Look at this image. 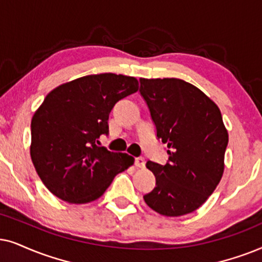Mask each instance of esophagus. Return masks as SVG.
Here are the masks:
<instances>
[{
	"instance_id": "esophagus-1",
	"label": "esophagus",
	"mask_w": 262,
	"mask_h": 262,
	"mask_svg": "<svg viewBox=\"0 0 262 262\" xmlns=\"http://www.w3.org/2000/svg\"><path fill=\"white\" fill-rule=\"evenodd\" d=\"M135 165H137L138 167H144L145 166V159L142 158V157H137L134 160Z\"/></svg>"
}]
</instances>
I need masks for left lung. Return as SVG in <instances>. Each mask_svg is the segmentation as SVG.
Instances as JSON below:
<instances>
[{
  "label": "left lung",
  "instance_id": "8db88e82",
  "mask_svg": "<svg viewBox=\"0 0 262 262\" xmlns=\"http://www.w3.org/2000/svg\"><path fill=\"white\" fill-rule=\"evenodd\" d=\"M157 139L167 145L166 163L148 160L156 187L144 200L166 217L194 212L213 193L224 171L228 132L219 107L181 79H140Z\"/></svg>",
  "mask_w": 262,
  "mask_h": 262
}]
</instances>
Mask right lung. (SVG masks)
<instances>
[{
	"label": "right lung",
	"instance_id": "right-lung-1",
	"mask_svg": "<svg viewBox=\"0 0 262 262\" xmlns=\"http://www.w3.org/2000/svg\"><path fill=\"white\" fill-rule=\"evenodd\" d=\"M138 89L133 76L104 73L63 83L45 97L31 122V158L52 194L72 204L91 202L133 164L127 153L99 147L98 139L109 134L115 104Z\"/></svg>",
	"mask_w": 262,
	"mask_h": 262
}]
</instances>
